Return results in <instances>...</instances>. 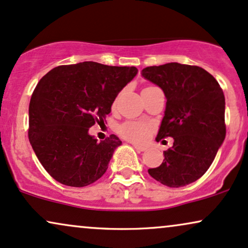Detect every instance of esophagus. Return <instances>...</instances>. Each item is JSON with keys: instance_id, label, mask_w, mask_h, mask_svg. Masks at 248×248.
<instances>
[{"instance_id": "34e87169", "label": "esophagus", "mask_w": 248, "mask_h": 248, "mask_svg": "<svg viewBox=\"0 0 248 248\" xmlns=\"http://www.w3.org/2000/svg\"><path fill=\"white\" fill-rule=\"evenodd\" d=\"M133 147L135 148L137 151H140V153H143V151L147 150V148L145 147H141V145H137V144H133Z\"/></svg>"}]
</instances>
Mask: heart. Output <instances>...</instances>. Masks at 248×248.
Here are the masks:
<instances>
[{"instance_id": "obj_1", "label": "heart", "mask_w": 248, "mask_h": 248, "mask_svg": "<svg viewBox=\"0 0 248 248\" xmlns=\"http://www.w3.org/2000/svg\"><path fill=\"white\" fill-rule=\"evenodd\" d=\"M155 86H148L143 91L151 90ZM154 127L148 122L143 121H126L118 128V133L121 137L134 143L145 142L153 133Z\"/></svg>"}]
</instances>
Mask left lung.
I'll list each match as a JSON object with an SVG mask.
<instances>
[{
    "instance_id": "1",
    "label": "left lung",
    "mask_w": 248,
    "mask_h": 248,
    "mask_svg": "<svg viewBox=\"0 0 248 248\" xmlns=\"http://www.w3.org/2000/svg\"><path fill=\"white\" fill-rule=\"evenodd\" d=\"M142 75L162 88L168 99L156 140H174L160 166L149 169V174L173 188L192 184L210 168L225 139L222 88L203 68L177 62L147 67Z\"/></svg>"
}]
</instances>
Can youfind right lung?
Masks as SVG:
<instances>
[{"mask_svg": "<svg viewBox=\"0 0 248 248\" xmlns=\"http://www.w3.org/2000/svg\"><path fill=\"white\" fill-rule=\"evenodd\" d=\"M136 74V67L86 61L59 65L39 80L30 100L29 140L50 177L71 187L103 177L121 141L111 135L97 142L89 128L106 121Z\"/></svg>", "mask_w": 248, "mask_h": 248, "instance_id": "1", "label": "right lung"}]
</instances>
